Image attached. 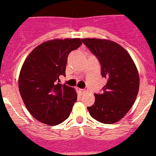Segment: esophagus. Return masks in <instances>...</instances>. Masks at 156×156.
Instances as JSON below:
<instances>
[{
    "label": "esophagus",
    "mask_w": 156,
    "mask_h": 156,
    "mask_svg": "<svg viewBox=\"0 0 156 156\" xmlns=\"http://www.w3.org/2000/svg\"><path fill=\"white\" fill-rule=\"evenodd\" d=\"M79 92L81 93V95H83V94L87 92V90L86 89H79Z\"/></svg>",
    "instance_id": "34e87169"
}]
</instances>
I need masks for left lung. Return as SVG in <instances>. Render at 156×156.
<instances>
[{"instance_id": "left-lung-1", "label": "left lung", "mask_w": 156, "mask_h": 156, "mask_svg": "<svg viewBox=\"0 0 156 156\" xmlns=\"http://www.w3.org/2000/svg\"><path fill=\"white\" fill-rule=\"evenodd\" d=\"M82 42L97 57L101 75L107 79L104 91L95 94V103L88 111L101 123H116L134 104L139 89L138 69L127 51L113 41L87 38Z\"/></svg>"}]
</instances>
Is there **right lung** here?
I'll list each match as a JSON object with an SVG mask.
<instances>
[{"mask_svg": "<svg viewBox=\"0 0 156 156\" xmlns=\"http://www.w3.org/2000/svg\"><path fill=\"white\" fill-rule=\"evenodd\" d=\"M82 44L80 39L49 40L32 50L24 61L18 88L27 108L37 121L56 126L68 118L77 94L61 84L69 54Z\"/></svg>", "mask_w": 156, "mask_h": 156, "instance_id": "obj_1", "label": "right lung"}]
</instances>
